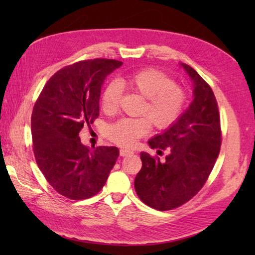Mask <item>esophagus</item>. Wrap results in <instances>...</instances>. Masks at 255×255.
Returning <instances> with one entry per match:
<instances>
[{
  "instance_id": "1",
  "label": "esophagus",
  "mask_w": 255,
  "mask_h": 255,
  "mask_svg": "<svg viewBox=\"0 0 255 255\" xmlns=\"http://www.w3.org/2000/svg\"><path fill=\"white\" fill-rule=\"evenodd\" d=\"M133 152L132 150H129V149H120V156H123V157H125V156H128V155H131Z\"/></svg>"
}]
</instances>
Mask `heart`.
Listing matches in <instances>:
<instances>
[{"instance_id":"obj_1","label":"heart","mask_w":255,"mask_h":255,"mask_svg":"<svg viewBox=\"0 0 255 255\" xmlns=\"http://www.w3.org/2000/svg\"><path fill=\"white\" fill-rule=\"evenodd\" d=\"M122 85L145 98L140 114L146 116L122 118L108 126V138L124 147H130L138 138L146 135L152 124L161 130L170 128L180 118L187 102L188 93L182 85L155 68H141L106 85L101 94V107L106 112L118 109L123 97Z\"/></svg>"}]
</instances>
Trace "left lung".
<instances>
[{"mask_svg":"<svg viewBox=\"0 0 255 255\" xmlns=\"http://www.w3.org/2000/svg\"><path fill=\"white\" fill-rule=\"evenodd\" d=\"M195 84V99L178 122L148 140L152 148L169 150L163 162L140 153L143 165L135 178L139 199L154 209H175L192 199L213 171L221 150L222 128L217 100L210 85L183 64Z\"/></svg>","mask_w":255,"mask_h":255,"instance_id":"obj_1","label":"left lung"}]
</instances>
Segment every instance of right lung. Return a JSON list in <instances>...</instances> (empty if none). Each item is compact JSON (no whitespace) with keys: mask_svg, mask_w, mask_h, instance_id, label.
I'll return each instance as SVG.
<instances>
[{"mask_svg":"<svg viewBox=\"0 0 255 255\" xmlns=\"http://www.w3.org/2000/svg\"><path fill=\"white\" fill-rule=\"evenodd\" d=\"M94 58L60 68L47 81L31 115L32 149L37 165L59 195L72 200L96 196L119 156L115 146L90 150L79 133L99 117L101 85L122 66Z\"/></svg>","mask_w":255,"mask_h":255,"instance_id":"right-lung-1","label":"right lung"}]
</instances>
